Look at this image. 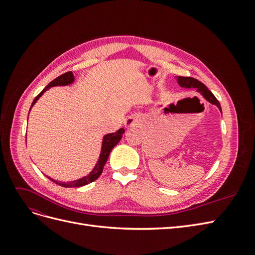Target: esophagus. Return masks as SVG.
<instances>
[{
  "label": "esophagus",
  "instance_id": "34e87169",
  "mask_svg": "<svg viewBox=\"0 0 255 255\" xmlns=\"http://www.w3.org/2000/svg\"><path fill=\"white\" fill-rule=\"evenodd\" d=\"M135 126V121L133 119H128L127 122V127H134Z\"/></svg>",
  "mask_w": 255,
  "mask_h": 255
}]
</instances>
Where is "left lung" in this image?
<instances>
[{
  "mask_svg": "<svg viewBox=\"0 0 255 255\" xmlns=\"http://www.w3.org/2000/svg\"><path fill=\"white\" fill-rule=\"evenodd\" d=\"M179 84L181 85L182 87L185 88H197L199 92H201V94L204 96V98L207 100V101H210L211 103L217 105L218 109L221 112V106L220 103L216 97L212 94L211 90H208V88L205 86L203 83H201L200 81L194 79V78H190V76H180L179 78Z\"/></svg>",
  "mask_w": 255,
  "mask_h": 255,
  "instance_id": "1",
  "label": "left lung"
}]
</instances>
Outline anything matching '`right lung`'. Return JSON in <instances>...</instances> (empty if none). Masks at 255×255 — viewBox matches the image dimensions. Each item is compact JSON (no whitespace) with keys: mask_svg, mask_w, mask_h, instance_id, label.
Returning a JSON list of instances; mask_svg holds the SVG:
<instances>
[{"mask_svg":"<svg viewBox=\"0 0 255 255\" xmlns=\"http://www.w3.org/2000/svg\"><path fill=\"white\" fill-rule=\"evenodd\" d=\"M73 81H74V75H73V73H72L71 71H69V72H66V73H64V74L59 75L58 78H56L55 80H53V81L48 85V86L45 87V88L40 92V94L38 95V96L34 99V101H33V103H32V106L35 104V102L37 101L38 98H39V97L43 94V92H44L45 90H47V89H49L50 87L57 86V85H60V86H61V85H68V84H71ZM29 111H30V110H29ZM123 133H125V128H120V129L117 130V132H116V133L109 134V135H106V136L104 137V139H103V146H102V152H101V155H100V159H99V161H98V164L96 165L95 169L90 172L89 175L83 177V179H81V180L74 181V182H70V183L57 182V181H55V180L51 179V177H49V179H50L52 182L56 183L57 185H59V186H63V187H81V186H84V185H87V184H89V183H91V182L96 181V180L98 179V177L102 174L103 168H104V166H105V164H106L107 159H109L111 151L113 150L114 146L120 141Z\"/></svg>","mask_w":255,"mask_h":255,"instance_id":"obj_1","label":"right lung"}]
</instances>
